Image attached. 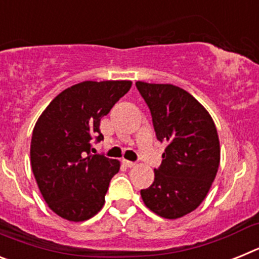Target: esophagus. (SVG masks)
<instances>
[{
    "label": "esophagus",
    "mask_w": 259,
    "mask_h": 259,
    "mask_svg": "<svg viewBox=\"0 0 259 259\" xmlns=\"http://www.w3.org/2000/svg\"><path fill=\"white\" fill-rule=\"evenodd\" d=\"M123 164H124L125 167H130V168H131V167H135V166H136V163H135V162L127 161V159H123Z\"/></svg>",
    "instance_id": "34e87169"
}]
</instances>
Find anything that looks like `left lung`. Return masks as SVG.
Segmentation results:
<instances>
[{"instance_id": "obj_1", "label": "left lung", "mask_w": 259, "mask_h": 259, "mask_svg": "<svg viewBox=\"0 0 259 259\" xmlns=\"http://www.w3.org/2000/svg\"><path fill=\"white\" fill-rule=\"evenodd\" d=\"M152 113L157 139L167 144L154 182L141 189L148 209L178 219L201 205L218 172L221 145L207 110L187 91L172 84L136 81Z\"/></svg>"}]
</instances>
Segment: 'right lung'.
Masks as SVG:
<instances>
[{
  "instance_id": "add662e5",
  "label": "right lung",
  "mask_w": 259,
  "mask_h": 259,
  "mask_svg": "<svg viewBox=\"0 0 259 259\" xmlns=\"http://www.w3.org/2000/svg\"><path fill=\"white\" fill-rule=\"evenodd\" d=\"M130 80L83 81L59 93L36 122L31 166L48 206L61 218L83 222L102 209L118 159L91 154L104 140L102 116L130 91Z\"/></svg>"
}]
</instances>
